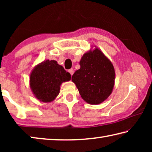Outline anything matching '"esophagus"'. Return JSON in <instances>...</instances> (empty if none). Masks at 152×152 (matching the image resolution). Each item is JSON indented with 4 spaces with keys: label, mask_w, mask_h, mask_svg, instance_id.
<instances>
[{
    "label": "esophagus",
    "mask_w": 152,
    "mask_h": 152,
    "mask_svg": "<svg viewBox=\"0 0 152 152\" xmlns=\"http://www.w3.org/2000/svg\"><path fill=\"white\" fill-rule=\"evenodd\" d=\"M68 72L71 74V76L73 75V74H74V70H73V69H70V70H68Z\"/></svg>",
    "instance_id": "obj_1"
}]
</instances>
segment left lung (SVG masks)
<instances>
[{
	"label": "left lung",
	"mask_w": 152,
	"mask_h": 152,
	"mask_svg": "<svg viewBox=\"0 0 152 152\" xmlns=\"http://www.w3.org/2000/svg\"><path fill=\"white\" fill-rule=\"evenodd\" d=\"M96 47V46H94ZM80 68L72 77L84 101L99 104L112 93L115 84V69L109 58L98 48L84 53L80 61Z\"/></svg>",
	"instance_id": "8db88e82"
}]
</instances>
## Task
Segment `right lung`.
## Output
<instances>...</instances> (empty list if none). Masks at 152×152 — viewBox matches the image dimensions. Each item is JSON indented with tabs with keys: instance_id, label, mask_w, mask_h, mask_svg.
Masks as SVG:
<instances>
[{
	"instance_id": "right-lung-1",
	"label": "right lung",
	"mask_w": 152,
	"mask_h": 152,
	"mask_svg": "<svg viewBox=\"0 0 152 152\" xmlns=\"http://www.w3.org/2000/svg\"><path fill=\"white\" fill-rule=\"evenodd\" d=\"M71 75L56 60L42 61L37 64L30 74V88L39 101H53L60 93L64 82L70 80Z\"/></svg>"
}]
</instances>
